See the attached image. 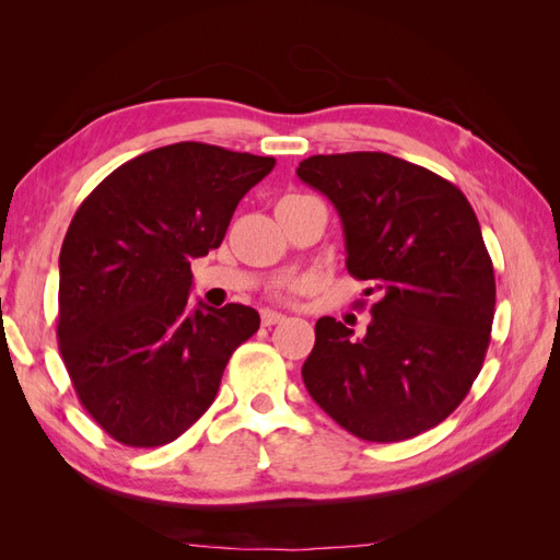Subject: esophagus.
<instances>
[{
  "instance_id": "obj_1",
  "label": "esophagus",
  "mask_w": 560,
  "mask_h": 560,
  "mask_svg": "<svg viewBox=\"0 0 560 560\" xmlns=\"http://www.w3.org/2000/svg\"><path fill=\"white\" fill-rule=\"evenodd\" d=\"M284 319H287V315H282V313H278V311H268V308H264V311H261V322H264V327L280 325V322H284Z\"/></svg>"
}]
</instances>
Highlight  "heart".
I'll list each match as a JSON object with an SVG mask.
<instances>
[{
    "instance_id": "heart-1",
    "label": "heart",
    "mask_w": 560,
    "mask_h": 560,
    "mask_svg": "<svg viewBox=\"0 0 560 560\" xmlns=\"http://www.w3.org/2000/svg\"><path fill=\"white\" fill-rule=\"evenodd\" d=\"M299 290V282H284L282 284V294H290V292H296Z\"/></svg>"
}]
</instances>
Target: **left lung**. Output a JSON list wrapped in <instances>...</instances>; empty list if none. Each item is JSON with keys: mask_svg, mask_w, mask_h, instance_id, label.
Returning <instances> with one entry per match:
<instances>
[{"mask_svg": "<svg viewBox=\"0 0 560 560\" xmlns=\"http://www.w3.org/2000/svg\"><path fill=\"white\" fill-rule=\"evenodd\" d=\"M296 175L334 202L348 273L378 296L362 338L317 319L303 383L364 442L428 432L467 397L490 343L495 276L477 214L455 184L383 151L311 156Z\"/></svg>", "mask_w": 560, "mask_h": 560, "instance_id": "left-lung-1", "label": "left lung"}]
</instances>
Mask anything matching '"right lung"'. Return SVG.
<instances>
[{
	"label": "right lung",
	"instance_id": "add662e5",
	"mask_svg": "<svg viewBox=\"0 0 560 560\" xmlns=\"http://www.w3.org/2000/svg\"><path fill=\"white\" fill-rule=\"evenodd\" d=\"M276 159L202 142L151 149L81 202L60 249L58 343L83 409L118 444H171L210 409L259 313L189 308L191 261L222 245Z\"/></svg>",
	"mask_w": 560,
	"mask_h": 560
}]
</instances>
